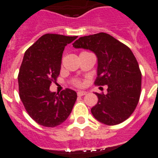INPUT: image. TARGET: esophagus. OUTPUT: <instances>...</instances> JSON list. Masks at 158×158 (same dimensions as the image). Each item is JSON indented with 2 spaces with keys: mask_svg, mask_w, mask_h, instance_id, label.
<instances>
[{
  "mask_svg": "<svg viewBox=\"0 0 158 158\" xmlns=\"http://www.w3.org/2000/svg\"><path fill=\"white\" fill-rule=\"evenodd\" d=\"M86 94V93L85 92H84V91H79V92H77V96H79V97H81V96H84V95Z\"/></svg>",
  "mask_w": 158,
  "mask_h": 158,
  "instance_id": "obj_1",
  "label": "esophagus"
}]
</instances>
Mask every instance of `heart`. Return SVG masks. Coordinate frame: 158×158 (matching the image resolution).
Here are the masks:
<instances>
[{
	"instance_id": "b5f03b06",
	"label": "heart",
	"mask_w": 158,
	"mask_h": 158,
	"mask_svg": "<svg viewBox=\"0 0 158 158\" xmlns=\"http://www.w3.org/2000/svg\"><path fill=\"white\" fill-rule=\"evenodd\" d=\"M73 85H75V86L80 87V86H81V82L79 80H74L73 81Z\"/></svg>"
}]
</instances>
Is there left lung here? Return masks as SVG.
<instances>
[{"label": "left lung", "instance_id": "obj_1", "mask_svg": "<svg viewBox=\"0 0 158 158\" xmlns=\"http://www.w3.org/2000/svg\"><path fill=\"white\" fill-rule=\"evenodd\" d=\"M73 45L96 54L94 84L108 86L106 94L95 93L98 100L91 108L94 117L106 125L123 123L135 110L141 91V72L131 49L103 32L79 38Z\"/></svg>", "mask_w": 158, "mask_h": 158}]
</instances>
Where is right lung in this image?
<instances>
[{
  "instance_id": "right-lung-1",
  "label": "right lung",
  "mask_w": 158,
  "mask_h": 158,
  "mask_svg": "<svg viewBox=\"0 0 158 158\" xmlns=\"http://www.w3.org/2000/svg\"><path fill=\"white\" fill-rule=\"evenodd\" d=\"M77 36L43 35L24 54L18 73L19 97L31 118L48 127L64 123L71 113L77 93L65 89L60 94L49 88L60 75L62 54Z\"/></svg>"
}]
</instances>
